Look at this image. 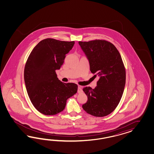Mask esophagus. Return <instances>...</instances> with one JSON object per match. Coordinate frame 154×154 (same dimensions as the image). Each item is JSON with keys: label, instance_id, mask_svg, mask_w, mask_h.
<instances>
[{"label": "esophagus", "instance_id": "esophagus-1", "mask_svg": "<svg viewBox=\"0 0 154 154\" xmlns=\"http://www.w3.org/2000/svg\"><path fill=\"white\" fill-rule=\"evenodd\" d=\"M82 87L81 86H79V87H78V90H77V92H78V93H82Z\"/></svg>", "mask_w": 154, "mask_h": 154}]
</instances>
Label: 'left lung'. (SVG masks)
Wrapping results in <instances>:
<instances>
[{"label":"left lung","mask_w":154,"mask_h":154,"mask_svg":"<svg viewBox=\"0 0 154 154\" xmlns=\"http://www.w3.org/2000/svg\"><path fill=\"white\" fill-rule=\"evenodd\" d=\"M89 60L90 69L100 78L95 89L85 87L88 100L84 110L95 117L112 113L121 100L126 82V71L120 52L112 43L103 39L79 42Z\"/></svg>","instance_id":"left-lung-1"}]
</instances>
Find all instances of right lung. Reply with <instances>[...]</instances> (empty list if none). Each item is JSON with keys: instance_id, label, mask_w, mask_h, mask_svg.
<instances>
[{"instance_id": "right-lung-1", "label": "right lung", "mask_w": 154, "mask_h": 154, "mask_svg": "<svg viewBox=\"0 0 154 154\" xmlns=\"http://www.w3.org/2000/svg\"><path fill=\"white\" fill-rule=\"evenodd\" d=\"M74 44L75 41L46 38L38 43L28 57L24 69L26 89L34 107L43 115L62 112L66 100L77 91V85L61 82L56 73Z\"/></svg>"}]
</instances>
